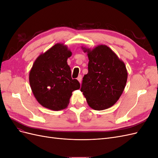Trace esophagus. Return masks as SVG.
Returning a JSON list of instances; mask_svg holds the SVG:
<instances>
[{
  "mask_svg": "<svg viewBox=\"0 0 158 158\" xmlns=\"http://www.w3.org/2000/svg\"><path fill=\"white\" fill-rule=\"evenodd\" d=\"M77 80L79 81V82H80V83H81V82H82V76H81V75H79V76H78Z\"/></svg>",
  "mask_w": 158,
  "mask_h": 158,
  "instance_id": "1",
  "label": "esophagus"
}]
</instances>
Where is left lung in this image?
Masks as SVG:
<instances>
[{
  "mask_svg": "<svg viewBox=\"0 0 158 158\" xmlns=\"http://www.w3.org/2000/svg\"><path fill=\"white\" fill-rule=\"evenodd\" d=\"M88 52V73L85 74L80 91L89 106L95 110L113 106L126 85L127 71L125 63L106 45H98Z\"/></svg>",
  "mask_w": 158,
  "mask_h": 158,
  "instance_id": "1",
  "label": "left lung"
}]
</instances>
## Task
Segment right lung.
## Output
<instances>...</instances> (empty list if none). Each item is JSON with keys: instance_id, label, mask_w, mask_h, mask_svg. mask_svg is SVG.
Listing matches in <instances>:
<instances>
[{"instance_id": "right-lung-1", "label": "right lung", "mask_w": 158, "mask_h": 158, "mask_svg": "<svg viewBox=\"0 0 158 158\" xmlns=\"http://www.w3.org/2000/svg\"><path fill=\"white\" fill-rule=\"evenodd\" d=\"M72 55L67 47L57 44L37 57L30 70L32 92L42 106L54 111L67 107L72 92L80 88L71 77L67 59Z\"/></svg>"}]
</instances>
